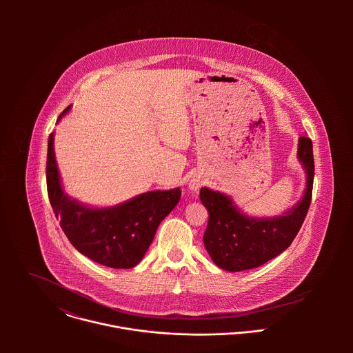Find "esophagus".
<instances>
[{"mask_svg":"<svg viewBox=\"0 0 353 353\" xmlns=\"http://www.w3.org/2000/svg\"><path fill=\"white\" fill-rule=\"evenodd\" d=\"M190 186H192V189L197 190V189L200 188V183H199V182H192V183H190Z\"/></svg>","mask_w":353,"mask_h":353,"instance_id":"obj_1","label":"esophagus"}]
</instances>
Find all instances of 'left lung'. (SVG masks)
Returning a JSON list of instances; mask_svg holds the SVG:
<instances>
[{"instance_id":"obj_1","label":"left lung","mask_w":353,"mask_h":353,"mask_svg":"<svg viewBox=\"0 0 353 353\" xmlns=\"http://www.w3.org/2000/svg\"><path fill=\"white\" fill-rule=\"evenodd\" d=\"M298 157L307 172L305 192L302 201L284 216L249 217L225 194L206 188L200 190V200L209 213L203 245L219 268L228 272L258 268L291 246L302 227L312 196L314 156L308 137L299 139Z\"/></svg>"}]
</instances>
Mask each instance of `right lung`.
<instances>
[{
	"label": "right lung",
	"instance_id": "obj_1",
	"mask_svg": "<svg viewBox=\"0 0 353 353\" xmlns=\"http://www.w3.org/2000/svg\"><path fill=\"white\" fill-rule=\"evenodd\" d=\"M69 108L70 105L61 117ZM46 181L52 210L73 248L92 261L114 269H129L143 259L159 224L175 208L182 193L181 189L148 192L105 209L80 205L62 192L52 134L48 143Z\"/></svg>",
	"mask_w": 353,
	"mask_h": 353
}]
</instances>
